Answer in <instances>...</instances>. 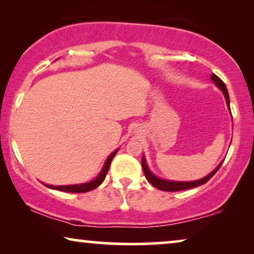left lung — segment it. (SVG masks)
Segmentation results:
<instances>
[{
  "label": "left lung",
  "instance_id": "obj_1",
  "mask_svg": "<svg viewBox=\"0 0 254 254\" xmlns=\"http://www.w3.org/2000/svg\"><path fill=\"white\" fill-rule=\"evenodd\" d=\"M211 79L215 82V84H216L218 88H220L222 91H223L224 96H225V100H227V104L228 106L230 107V100H229V93H228V90H227V86H225L224 82L222 81V79L216 76L215 74L211 75ZM142 168H143V172H144V176L145 178L149 183L151 184L152 186L156 187V189L161 190H165V192H178V190H189V189H193V187H197V186H201L203 185V184H206L208 180H209L211 177H213L215 173L217 172V170L221 168L222 165V162L220 165L217 166L216 169L214 170L213 172L209 173L207 177H204V178L200 179V180H195V182H170V180H164V179H161V178H157V177L152 175V173L149 171L147 164H145V159L142 158Z\"/></svg>",
  "mask_w": 254,
  "mask_h": 254
}]
</instances>
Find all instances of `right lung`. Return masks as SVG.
I'll return each mask as SVG.
<instances>
[{
	"instance_id": "add662e5",
	"label": "right lung",
	"mask_w": 254,
	"mask_h": 254,
	"mask_svg": "<svg viewBox=\"0 0 254 254\" xmlns=\"http://www.w3.org/2000/svg\"><path fill=\"white\" fill-rule=\"evenodd\" d=\"M117 151L118 150L112 152V154L109 156V158L106 159V163H105V165H104L102 172H100L99 176L97 177L95 180H92V182L85 183V184H79V185H69V186H52V185H45V186L50 187V189H52V190H64V192H68V193H85V192H89V190H95L96 187H98L100 184L104 182V179H105L107 171H109V169H110L111 162H112L113 157L116 156Z\"/></svg>"
}]
</instances>
